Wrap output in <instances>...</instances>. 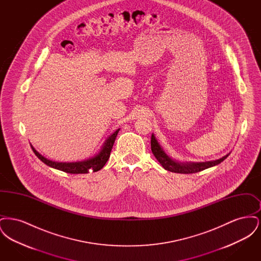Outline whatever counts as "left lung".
Listing matches in <instances>:
<instances>
[{
	"mask_svg": "<svg viewBox=\"0 0 261 261\" xmlns=\"http://www.w3.org/2000/svg\"><path fill=\"white\" fill-rule=\"evenodd\" d=\"M150 148H151V151H152L153 155L155 156V159L159 161V162L162 164V167L164 169L170 171V172H175V173H197V172L202 171L206 168H210V167L215 166V165L221 163L229 155V153H228L223 158H221L220 160L213 161V162H199V163H188V162L187 163H179V162H174L173 160H171L163 151V149L161 148L160 144L158 143V141L155 140L153 135H151Z\"/></svg>",
	"mask_w": 261,
	"mask_h": 261,
	"instance_id": "1",
	"label": "left lung"
}]
</instances>
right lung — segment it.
<instances>
[{
	"label": "right lung",
	"instance_id": "1",
	"mask_svg": "<svg viewBox=\"0 0 261 261\" xmlns=\"http://www.w3.org/2000/svg\"><path fill=\"white\" fill-rule=\"evenodd\" d=\"M119 129H117L112 135L109 137L102 147V149H100L98 154H96L94 158H91L87 161L79 162H51L50 160H47L46 158H44L42 154H40L36 149H34L32 146L31 148L33 149L34 153L37 155L38 159L40 161L44 162L45 164L49 165L53 168L59 169L63 172L70 174H86L90 171H99L100 170L107 162L110 159L111 155V151H112L115 138L117 136Z\"/></svg>",
	"mask_w": 261,
	"mask_h": 261
}]
</instances>
